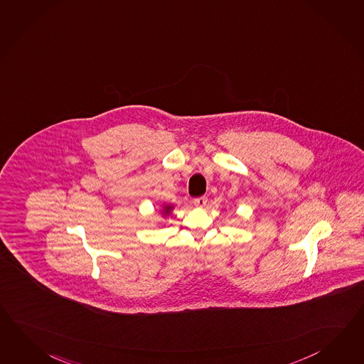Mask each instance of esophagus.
Masks as SVG:
<instances>
[{
  "label": "esophagus",
  "mask_w": 364,
  "mask_h": 364,
  "mask_svg": "<svg viewBox=\"0 0 364 364\" xmlns=\"http://www.w3.org/2000/svg\"><path fill=\"white\" fill-rule=\"evenodd\" d=\"M207 200H208L207 196H200V198H195L193 202H194L196 207H204L207 204Z\"/></svg>",
  "instance_id": "esophagus-1"
}]
</instances>
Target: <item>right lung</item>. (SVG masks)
<instances>
[{"label": "right lung", "mask_w": 364, "mask_h": 364, "mask_svg": "<svg viewBox=\"0 0 364 364\" xmlns=\"http://www.w3.org/2000/svg\"><path fill=\"white\" fill-rule=\"evenodd\" d=\"M173 210V207L171 205H166V207H164V215H168V213H170V211Z\"/></svg>", "instance_id": "obj_1"}]
</instances>
